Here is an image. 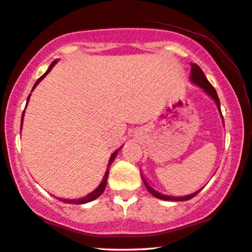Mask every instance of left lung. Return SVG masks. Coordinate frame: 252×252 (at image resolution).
<instances>
[{"label": "left lung", "instance_id": "8db88e82", "mask_svg": "<svg viewBox=\"0 0 252 252\" xmlns=\"http://www.w3.org/2000/svg\"><path fill=\"white\" fill-rule=\"evenodd\" d=\"M190 66H192V71H190V81L194 82V84L199 86V87H201L203 91H205L206 93L208 94L209 96H211L213 100L215 101L216 104H218L219 110L221 111V107H220V100H219L218 93H216L215 88L213 87L211 82L207 80V78L205 76V74H203L202 69L200 68L199 66L196 65V63H192V65H190ZM222 119H223V116H222ZM142 179H143V183L145 184L146 189H148L149 192L151 193L155 197H158V199H161V200H171V201H187V200L192 199V197H194L197 193H199V190H197V192H195V193L189 194V195H187V196H181V197H173V196L164 195V194L158 193L157 190H155L154 189H152V187L150 186L148 183H146V180L143 177H142Z\"/></svg>", "mask_w": 252, "mask_h": 252}]
</instances>
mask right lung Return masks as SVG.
Masks as SVG:
<instances>
[{
	"instance_id": "1",
	"label": "right lung",
	"mask_w": 252,
	"mask_h": 252,
	"mask_svg": "<svg viewBox=\"0 0 252 252\" xmlns=\"http://www.w3.org/2000/svg\"><path fill=\"white\" fill-rule=\"evenodd\" d=\"M57 62L55 60V62H53L52 63H51L50 65V67H49V69H47L46 71V73L45 74H43L40 76L39 79H38L37 80V82L36 84H34V86H33V88L36 87V86L39 84V82L41 81V79L43 78H45V75L47 74V73H49L51 69H52V67L53 66H55V63H56ZM32 88V89H33ZM29 98H30V95H29L28 96V101H29ZM28 103V102H27ZM23 116H24V111H23V114H22V123H23ZM22 128V126H21ZM117 152H119V150H117V151H115L114 152L113 155H111V157H110V160H109V165L113 163V160L114 159H115V157H116V155H117ZM109 165H108V166H109ZM108 174H109V170H107V172H106V174H104V177H103V179H102V181H101V184L98 185V187L96 189L94 190V192H92L91 194H88L87 196H85V197H81V199H75V200H69V199H60L62 200L63 202H66V203H74V205H81V203H86V202H89V201H93V200H95L96 199V197H98L101 195V194L103 193V190H104V189H106V185H107V180H108Z\"/></svg>"
}]
</instances>
